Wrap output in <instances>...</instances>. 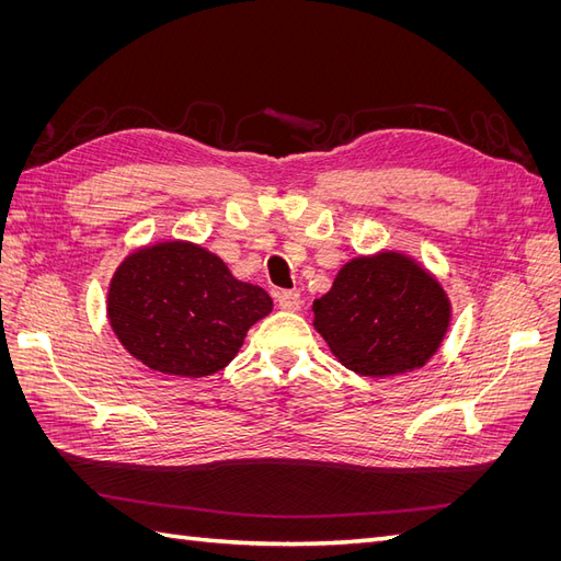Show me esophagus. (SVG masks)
I'll return each instance as SVG.
<instances>
[{
  "label": "esophagus",
  "instance_id": "1",
  "mask_svg": "<svg viewBox=\"0 0 561 561\" xmlns=\"http://www.w3.org/2000/svg\"><path fill=\"white\" fill-rule=\"evenodd\" d=\"M276 301L283 311H299V307H301V297L295 290H280L276 295Z\"/></svg>",
  "mask_w": 561,
  "mask_h": 561
}]
</instances>
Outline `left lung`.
Here are the masks:
<instances>
[{
    "instance_id": "left-lung-1",
    "label": "left lung",
    "mask_w": 561,
    "mask_h": 561,
    "mask_svg": "<svg viewBox=\"0 0 561 561\" xmlns=\"http://www.w3.org/2000/svg\"><path fill=\"white\" fill-rule=\"evenodd\" d=\"M313 313L336 360L377 379L426 365L443 344L451 307L426 268L400 252H379L344 264Z\"/></svg>"
}]
</instances>
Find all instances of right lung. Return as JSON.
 <instances>
[{
    "label": "right lung",
    "mask_w": 561,
    "mask_h": 561,
    "mask_svg": "<svg viewBox=\"0 0 561 561\" xmlns=\"http://www.w3.org/2000/svg\"><path fill=\"white\" fill-rule=\"evenodd\" d=\"M274 301L236 280L217 254L171 241L133 252L107 293L110 325L147 367L198 379L227 367Z\"/></svg>",
    "instance_id": "add662e5"
}]
</instances>
